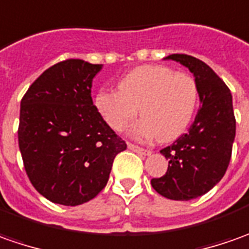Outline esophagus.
Returning a JSON list of instances; mask_svg holds the SVG:
<instances>
[{"label": "esophagus", "instance_id": "34e87169", "mask_svg": "<svg viewBox=\"0 0 249 249\" xmlns=\"http://www.w3.org/2000/svg\"><path fill=\"white\" fill-rule=\"evenodd\" d=\"M128 149L135 151V153H138V154H141V156H150L151 154L150 150L142 149V147H139V146H135V144H132V143H128Z\"/></svg>", "mask_w": 249, "mask_h": 249}]
</instances>
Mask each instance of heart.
<instances>
[{
	"label": "heart",
	"mask_w": 249,
	"mask_h": 249,
	"mask_svg": "<svg viewBox=\"0 0 249 249\" xmlns=\"http://www.w3.org/2000/svg\"><path fill=\"white\" fill-rule=\"evenodd\" d=\"M198 99L197 84L187 73L161 65L139 66L118 82V90L100 89L93 98L99 116L117 132L138 116L131 128L138 141H174L189 126Z\"/></svg>",
	"instance_id": "1"
}]
</instances>
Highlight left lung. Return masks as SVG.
<instances>
[{
  "label": "left lung",
  "instance_id": "1",
  "mask_svg": "<svg viewBox=\"0 0 249 249\" xmlns=\"http://www.w3.org/2000/svg\"><path fill=\"white\" fill-rule=\"evenodd\" d=\"M164 59L190 70L201 108L187 133L160 151L169 161L167 174L151 179V186L169 200L187 201L208 193L229 167L236 136L233 98L226 84L200 59L180 53Z\"/></svg>",
  "mask_w": 249,
  "mask_h": 249
}]
</instances>
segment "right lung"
<instances>
[{
    "label": "right lung",
    "mask_w": 249,
    "mask_h": 249,
    "mask_svg": "<svg viewBox=\"0 0 249 249\" xmlns=\"http://www.w3.org/2000/svg\"><path fill=\"white\" fill-rule=\"evenodd\" d=\"M103 65L69 59L31 84L20 103L19 149L31 184L47 200L80 205L107 184L125 142L99 116L92 80Z\"/></svg>",
    "instance_id": "1"
}]
</instances>
